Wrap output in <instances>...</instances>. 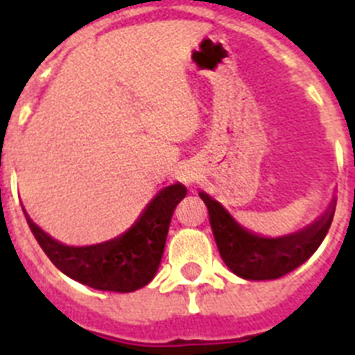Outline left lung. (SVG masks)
<instances>
[{"instance_id": "8db88e82", "label": "left lung", "mask_w": 355, "mask_h": 355, "mask_svg": "<svg viewBox=\"0 0 355 355\" xmlns=\"http://www.w3.org/2000/svg\"><path fill=\"white\" fill-rule=\"evenodd\" d=\"M199 196L208 208L209 224L222 259L229 270L249 281L279 279L299 268L324 241L336 209L332 200L325 215L304 231L283 238H263L240 227L209 196L202 192Z\"/></svg>"}]
</instances>
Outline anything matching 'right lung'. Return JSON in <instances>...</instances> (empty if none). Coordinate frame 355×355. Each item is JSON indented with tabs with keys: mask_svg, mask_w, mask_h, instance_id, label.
Listing matches in <instances>:
<instances>
[{
	"mask_svg": "<svg viewBox=\"0 0 355 355\" xmlns=\"http://www.w3.org/2000/svg\"><path fill=\"white\" fill-rule=\"evenodd\" d=\"M187 196L183 184H172L150 200L133 227L115 240L90 247H69L53 240L24 211L31 233L53 265L67 277L101 291L130 293L155 277L162 261L175 206Z\"/></svg>",
	"mask_w": 355,
	"mask_h": 355,
	"instance_id": "1",
	"label": "right lung"
}]
</instances>
